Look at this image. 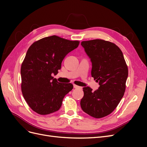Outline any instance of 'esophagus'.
<instances>
[{"mask_svg":"<svg viewBox=\"0 0 147 147\" xmlns=\"http://www.w3.org/2000/svg\"><path fill=\"white\" fill-rule=\"evenodd\" d=\"M74 88H78V89H82V88L80 87V86L76 85V84H74Z\"/></svg>","mask_w":147,"mask_h":147,"instance_id":"obj_1","label":"esophagus"}]
</instances>
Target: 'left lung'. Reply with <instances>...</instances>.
Segmentation results:
<instances>
[{"instance_id": "1", "label": "left lung", "mask_w": 147, "mask_h": 147, "mask_svg": "<svg viewBox=\"0 0 147 147\" xmlns=\"http://www.w3.org/2000/svg\"><path fill=\"white\" fill-rule=\"evenodd\" d=\"M81 45L92 63L91 76L98 82V90L84 87L82 109L90 116L100 118L116 109L124 96L128 69L123 53L115 44L100 39L83 41Z\"/></svg>"}]
</instances>
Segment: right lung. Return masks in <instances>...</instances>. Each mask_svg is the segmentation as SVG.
I'll return each mask as SVG.
<instances>
[{
	"label": "right lung",
	"instance_id": "1",
	"mask_svg": "<svg viewBox=\"0 0 147 147\" xmlns=\"http://www.w3.org/2000/svg\"><path fill=\"white\" fill-rule=\"evenodd\" d=\"M79 43L52 35L34 42L28 49L21 68V90L34 112L48 115L61 108L64 97L74 86L59 83L52 75L57 74L65 56Z\"/></svg>",
	"mask_w": 147,
	"mask_h": 147
}]
</instances>
